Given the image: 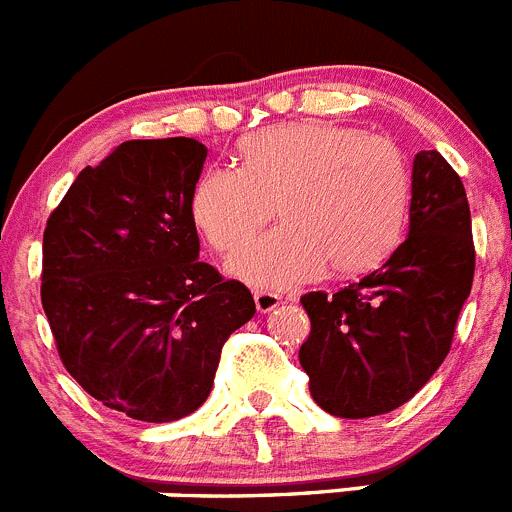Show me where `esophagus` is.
<instances>
[{
    "label": "esophagus",
    "mask_w": 512,
    "mask_h": 512,
    "mask_svg": "<svg viewBox=\"0 0 512 512\" xmlns=\"http://www.w3.org/2000/svg\"><path fill=\"white\" fill-rule=\"evenodd\" d=\"M280 303H283V298H280L278 293H265V290H257L255 293L257 313H272Z\"/></svg>",
    "instance_id": "obj_1"
}]
</instances>
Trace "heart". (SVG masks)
Here are the masks:
<instances>
[{"mask_svg": "<svg viewBox=\"0 0 512 512\" xmlns=\"http://www.w3.org/2000/svg\"><path fill=\"white\" fill-rule=\"evenodd\" d=\"M242 166H212L191 191V219L219 252H234L270 222L285 227L229 260L227 270L260 290H288L328 270L358 275L386 260L407 219L409 174L381 136L326 121L250 133Z\"/></svg>", "mask_w": 512, "mask_h": 512, "instance_id": "1", "label": "heart"}]
</instances>
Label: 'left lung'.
<instances>
[{"label": "left lung", "mask_w": 512, "mask_h": 512, "mask_svg": "<svg viewBox=\"0 0 512 512\" xmlns=\"http://www.w3.org/2000/svg\"><path fill=\"white\" fill-rule=\"evenodd\" d=\"M475 275L465 186L439 151L412 164L407 240L336 295L300 298L310 336L300 366L323 412L366 419L412 399L450 353Z\"/></svg>", "instance_id": "1"}]
</instances>
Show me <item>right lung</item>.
Here are the masks:
<instances>
[{
    "mask_svg": "<svg viewBox=\"0 0 512 512\" xmlns=\"http://www.w3.org/2000/svg\"><path fill=\"white\" fill-rule=\"evenodd\" d=\"M197 138L116 146L85 166L42 237V308L62 364L93 399L138 422H176L207 401L250 290L199 262L191 191Z\"/></svg>",
    "mask_w": 512,
    "mask_h": 512,
    "instance_id": "obj_1",
    "label": "right lung"
}]
</instances>
